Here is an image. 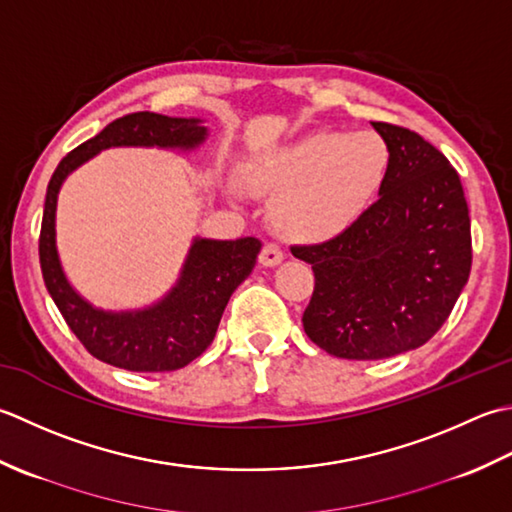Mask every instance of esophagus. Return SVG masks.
I'll return each instance as SVG.
<instances>
[{"instance_id":"34e87169","label":"esophagus","mask_w":512,"mask_h":512,"mask_svg":"<svg viewBox=\"0 0 512 512\" xmlns=\"http://www.w3.org/2000/svg\"><path fill=\"white\" fill-rule=\"evenodd\" d=\"M283 258H285V254H283V249H280L278 243L269 241V243L263 245V249H260V265H265V267H274Z\"/></svg>"}]
</instances>
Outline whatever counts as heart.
<instances>
[{"mask_svg":"<svg viewBox=\"0 0 512 512\" xmlns=\"http://www.w3.org/2000/svg\"><path fill=\"white\" fill-rule=\"evenodd\" d=\"M389 145L378 132H316L247 165L249 190L274 196L271 221L300 243L340 236L380 194Z\"/></svg>","mask_w":512,"mask_h":512,"instance_id":"b5f03b06","label":"heart"}]
</instances>
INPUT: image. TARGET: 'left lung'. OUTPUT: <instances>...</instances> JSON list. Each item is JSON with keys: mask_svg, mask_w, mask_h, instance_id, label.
Returning a JSON list of instances; mask_svg holds the SVG:
<instances>
[{"mask_svg": "<svg viewBox=\"0 0 512 512\" xmlns=\"http://www.w3.org/2000/svg\"><path fill=\"white\" fill-rule=\"evenodd\" d=\"M373 128L391 154L378 201L331 241L291 249L316 278L305 333L347 360L422 347L451 316L473 265L471 218L453 165L409 128Z\"/></svg>", "mask_w": 512, "mask_h": 512, "instance_id": "obj_1", "label": "left lung"}]
</instances>
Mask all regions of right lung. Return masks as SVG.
Listing matches in <instances>:
<instances>
[{
  "mask_svg": "<svg viewBox=\"0 0 512 512\" xmlns=\"http://www.w3.org/2000/svg\"><path fill=\"white\" fill-rule=\"evenodd\" d=\"M205 139L196 119H172L156 112H132L106 125L97 137L68 152L48 183L39 232V263L48 294L66 325L90 356L128 371H176L210 347L229 296L252 274L260 252L256 238L205 241L187 256L179 285L161 305L137 314H106L79 298L61 271L55 249L57 192L66 176L99 150L112 145L194 148Z\"/></svg>",
  "mask_w": 512,
  "mask_h": 512,
  "instance_id": "obj_1",
  "label": "right lung"
}]
</instances>
